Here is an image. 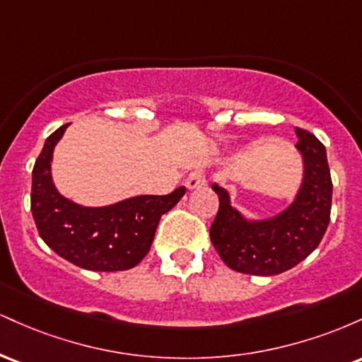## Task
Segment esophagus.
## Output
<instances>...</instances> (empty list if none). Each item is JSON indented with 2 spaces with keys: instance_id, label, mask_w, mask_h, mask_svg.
<instances>
[{
  "instance_id": "1",
  "label": "esophagus",
  "mask_w": 362,
  "mask_h": 362,
  "mask_svg": "<svg viewBox=\"0 0 362 362\" xmlns=\"http://www.w3.org/2000/svg\"><path fill=\"white\" fill-rule=\"evenodd\" d=\"M206 175H204V172H202V170H194V172H190L189 173V177H187V180H185V185H187V189H199V187H202V185H206Z\"/></svg>"
}]
</instances>
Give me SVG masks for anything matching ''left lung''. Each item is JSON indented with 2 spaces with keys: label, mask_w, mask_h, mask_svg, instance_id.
Returning a JSON list of instances; mask_svg holds the SVG:
<instances>
[{
  "label": "left lung",
  "mask_w": 362,
  "mask_h": 362,
  "mask_svg": "<svg viewBox=\"0 0 362 362\" xmlns=\"http://www.w3.org/2000/svg\"><path fill=\"white\" fill-rule=\"evenodd\" d=\"M305 160V180L296 201L267 221H245L230 206L228 192L213 185L219 207L209 236L230 269L252 276H276L305 260L325 235L330 221L332 177L325 146L305 129L296 127Z\"/></svg>",
  "instance_id": "1"
}]
</instances>
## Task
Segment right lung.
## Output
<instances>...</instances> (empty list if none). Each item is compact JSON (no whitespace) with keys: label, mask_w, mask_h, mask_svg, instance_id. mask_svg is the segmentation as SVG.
<instances>
[{"label":"right lung","mask_w":362,"mask_h":362,"mask_svg":"<svg viewBox=\"0 0 362 362\" xmlns=\"http://www.w3.org/2000/svg\"><path fill=\"white\" fill-rule=\"evenodd\" d=\"M68 124L54 131L32 170L30 209L40 238L81 269L127 271L146 257L160 218L185 194L138 195L107 207H83L57 192L51 178L52 151Z\"/></svg>","instance_id":"add662e5"}]
</instances>
